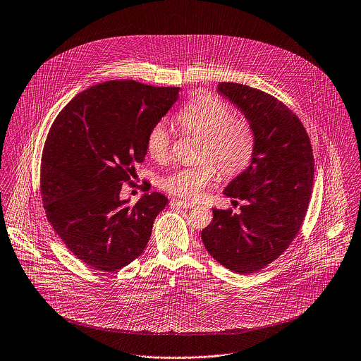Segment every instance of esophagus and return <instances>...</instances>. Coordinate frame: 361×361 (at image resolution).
Returning a JSON list of instances; mask_svg holds the SVG:
<instances>
[{"mask_svg": "<svg viewBox=\"0 0 361 361\" xmlns=\"http://www.w3.org/2000/svg\"><path fill=\"white\" fill-rule=\"evenodd\" d=\"M171 204H173V205H177V207H180V208H194V207H195L192 202L180 201V200H173Z\"/></svg>", "mask_w": 361, "mask_h": 361, "instance_id": "1", "label": "esophagus"}]
</instances>
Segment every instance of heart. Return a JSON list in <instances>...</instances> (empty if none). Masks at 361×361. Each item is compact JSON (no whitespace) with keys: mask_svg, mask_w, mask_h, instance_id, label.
<instances>
[{"mask_svg":"<svg viewBox=\"0 0 361 361\" xmlns=\"http://www.w3.org/2000/svg\"><path fill=\"white\" fill-rule=\"evenodd\" d=\"M233 109L214 96H204L188 103L177 121L185 133L201 137L197 164L178 167L160 180V187L183 200H198L214 181L216 167L223 177H235L252 161L257 135L251 121L233 116ZM171 138L163 121L156 123L147 133V153L163 161L169 157Z\"/></svg>","mask_w":361,"mask_h":361,"instance_id":"b5f03b06","label":"heart"}]
</instances>
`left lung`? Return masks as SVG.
Listing matches in <instances>:
<instances>
[{
	"instance_id": "obj_1",
	"label": "left lung",
	"mask_w": 361,
	"mask_h": 361,
	"mask_svg": "<svg viewBox=\"0 0 361 361\" xmlns=\"http://www.w3.org/2000/svg\"><path fill=\"white\" fill-rule=\"evenodd\" d=\"M219 93L251 121L257 147L251 164L226 188L240 212L212 209L201 237L219 264L235 274H252L278 259L301 228L314 183V156L298 117L259 89L221 82Z\"/></svg>"
}]
</instances>
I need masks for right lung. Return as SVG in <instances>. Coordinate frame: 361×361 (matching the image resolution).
I'll return each mask as SVG.
<instances>
[{
  "label": "right lung",
  "instance_id": "right-lung-1",
  "mask_svg": "<svg viewBox=\"0 0 361 361\" xmlns=\"http://www.w3.org/2000/svg\"><path fill=\"white\" fill-rule=\"evenodd\" d=\"M180 87L110 80L79 94L56 117L42 154L40 191L46 216L73 255L114 272L144 252L156 216L169 200L145 194L121 201L135 184L149 130L178 99Z\"/></svg>",
  "mask_w": 361,
  "mask_h": 361
}]
</instances>
